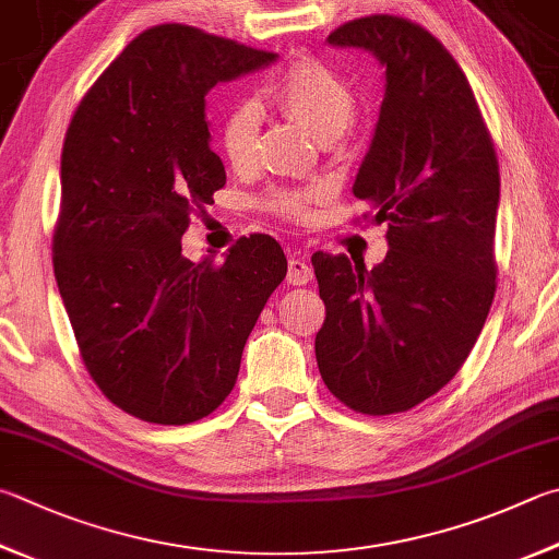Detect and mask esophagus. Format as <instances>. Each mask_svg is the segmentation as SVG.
<instances>
[{
  "mask_svg": "<svg viewBox=\"0 0 559 559\" xmlns=\"http://www.w3.org/2000/svg\"><path fill=\"white\" fill-rule=\"evenodd\" d=\"M312 266L306 257H300V253H293L288 259V273H286V281L290 286H308L312 281Z\"/></svg>",
  "mask_w": 559,
  "mask_h": 559,
  "instance_id": "34e87169",
  "label": "esophagus"
}]
</instances>
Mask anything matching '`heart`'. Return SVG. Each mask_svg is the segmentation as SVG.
Returning <instances> with one entry per match:
<instances>
[{
    "label": "heart",
    "instance_id": "b5f03b06",
    "mask_svg": "<svg viewBox=\"0 0 559 559\" xmlns=\"http://www.w3.org/2000/svg\"><path fill=\"white\" fill-rule=\"evenodd\" d=\"M269 97L320 144L340 139L357 117V97L347 80L314 58H300L283 70L269 85ZM259 131L261 107L257 99L245 97L225 111L219 121V146L231 168L249 170L253 166ZM314 200H320V192L278 190L273 192L271 207L283 217L302 219L310 215Z\"/></svg>",
    "mask_w": 559,
    "mask_h": 559
}]
</instances>
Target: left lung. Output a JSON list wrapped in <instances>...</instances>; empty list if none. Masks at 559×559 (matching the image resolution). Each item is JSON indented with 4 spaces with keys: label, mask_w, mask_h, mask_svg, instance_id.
<instances>
[{
    "label": "left lung",
    "mask_w": 559,
    "mask_h": 559,
    "mask_svg": "<svg viewBox=\"0 0 559 559\" xmlns=\"http://www.w3.org/2000/svg\"><path fill=\"white\" fill-rule=\"evenodd\" d=\"M328 44L369 50L385 70L352 190L389 225V253L373 269L314 253L328 310L314 357L352 411L403 413L454 379L489 314L499 160L462 68L423 26L373 14L334 28Z\"/></svg>",
    "instance_id": "8db88e82"
}]
</instances>
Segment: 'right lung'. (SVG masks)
<instances>
[{"label":"right lung","instance_id":"1","mask_svg":"<svg viewBox=\"0 0 559 559\" xmlns=\"http://www.w3.org/2000/svg\"><path fill=\"white\" fill-rule=\"evenodd\" d=\"M276 58L192 26L146 28L68 127L53 273L87 373L139 420L186 425L219 408L286 278L269 235L241 237L217 266L180 245L192 212L227 182L207 93Z\"/></svg>","mask_w":559,"mask_h":559}]
</instances>
